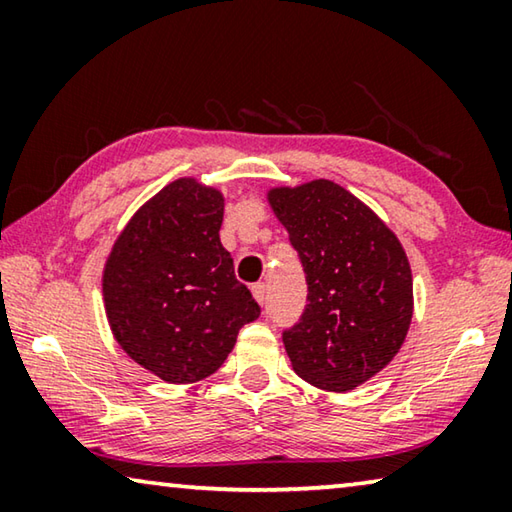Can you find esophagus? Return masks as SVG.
Returning <instances> with one entry per match:
<instances>
[{
	"label": "esophagus",
	"mask_w": 512,
	"mask_h": 512,
	"mask_svg": "<svg viewBox=\"0 0 512 512\" xmlns=\"http://www.w3.org/2000/svg\"><path fill=\"white\" fill-rule=\"evenodd\" d=\"M253 298L259 302V305H264V300H266V284L264 282L253 284Z\"/></svg>",
	"instance_id": "1"
}]
</instances>
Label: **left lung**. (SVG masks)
Returning <instances> with one entry per match:
<instances>
[{"mask_svg":"<svg viewBox=\"0 0 512 512\" xmlns=\"http://www.w3.org/2000/svg\"><path fill=\"white\" fill-rule=\"evenodd\" d=\"M268 203L307 275V307L282 341L296 375L345 393L400 352L413 318V277L395 232L332 180L275 187Z\"/></svg>","mask_w":512,"mask_h":512,"instance_id":"1","label":"left lung"}]
</instances>
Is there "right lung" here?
<instances>
[{"mask_svg": "<svg viewBox=\"0 0 512 512\" xmlns=\"http://www.w3.org/2000/svg\"><path fill=\"white\" fill-rule=\"evenodd\" d=\"M223 194L173 180L121 230L103 268V302L128 357L169 384L221 368L239 329L259 318L221 246Z\"/></svg>", "mask_w": 512, "mask_h": 512, "instance_id": "1", "label": "right lung"}]
</instances>
